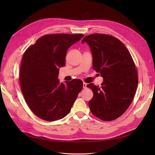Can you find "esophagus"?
Returning a JSON list of instances; mask_svg holds the SVG:
<instances>
[{
  "label": "esophagus",
  "mask_w": 155,
  "mask_h": 155,
  "mask_svg": "<svg viewBox=\"0 0 155 155\" xmlns=\"http://www.w3.org/2000/svg\"><path fill=\"white\" fill-rule=\"evenodd\" d=\"M83 88L84 89H86L87 88V84L85 83H83Z\"/></svg>",
  "instance_id": "esophagus-1"
}]
</instances>
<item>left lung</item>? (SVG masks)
<instances>
[{
    "label": "left lung",
    "mask_w": 155,
    "mask_h": 155,
    "mask_svg": "<svg viewBox=\"0 0 155 155\" xmlns=\"http://www.w3.org/2000/svg\"><path fill=\"white\" fill-rule=\"evenodd\" d=\"M84 42L90 47L93 68L104 79L101 87L87 85L94 94L88 101L89 108L102 120H115L127 109L138 87L133 58L122 42L113 36L94 34L85 36Z\"/></svg>",
    "instance_id": "left-lung-1"
}]
</instances>
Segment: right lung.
<instances>
[{
	"label": "right lung",
	"mask_w": 155,
	"mask_h": 155,
	"mask_svg": "<svg viewBox=\"0 0 155 155\" xmlns=\"http://www.w3.org/2000/svg\"><path fill=\"white\" fill-rule=\"evenodd\" d=\"M83 36L46 35L24 53L19 76L22 92L30 109L41 119L52 121L64 118L82 90L80 79L60 83L58 74L65 65L67 50Z\"/></svg>",
	"instance_id": "add662e5"
}]
</instances>
